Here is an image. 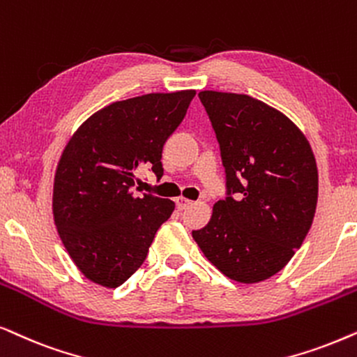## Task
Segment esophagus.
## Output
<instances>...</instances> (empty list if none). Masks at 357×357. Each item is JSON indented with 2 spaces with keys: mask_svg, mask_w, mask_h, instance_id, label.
I'll return each instance as SVG.
<instances>
[{
  "mask_svg": "<svg viewBox=\"0 0 357 357\" xmlns=\"http://www.w3.org/2000/svg\"><path fill=\"white\" fill-rule=\"evenodd\" d=\"M191 204L192 201H189L186 197H176V207H178L179 211H184V208H188Z\"/></svg>",
  "mask_w": 357,
  "mask_h": 357,
  "instance_id": "esophagus-1",
  "label": "esophagus"
}]
</instances>
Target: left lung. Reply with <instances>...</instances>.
Returning <instances> with one entry per match:
<instances>
[{
    "label": "left lung",
    "mask_w": 357,
    "mask_h": 357,
    "mask_svg": "<svg viewBox=\"0 0 357 357\" xmlns=\"http://www.w3.org/2000/svg\"><path fill=\"white\" fill-rule=\"evenodd\" d=\"M220 145L227 197L192 230L227 278L259 282L279 273L305 240L318 199L317 161L282 112L246 94L201 91Z\"/></svg>",
    "instance_id": "obj_1"
}]
</instances>
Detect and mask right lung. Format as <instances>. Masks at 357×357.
<instances>
[{"label": "right lung", "mask_w": 357, "mask_h": 357, "mask_svg": "<svg viewBox=\"0 0 357 357\" xmlns=\"http://www.w3.org/2000/svg\"><path fill=\"white\" fill-rule=\"evenodd\" d=\"M196 91L155 93L109 104L76 130L54 184V218L66 251L89 281L119 287L144 263L174 202L137 197L142 166L163 176L161 151Z\"/></svg>", "instance_id": "obj_1"}]
</instances>
